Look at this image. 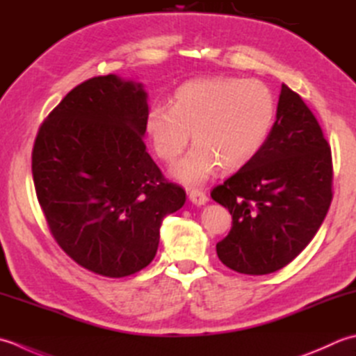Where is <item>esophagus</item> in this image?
Instances as JSON below:
<instances>
[{"instance_id":"obj_1","label":"esophagus","mask_w":356,"mask_h":356,"mask_svg":"<svg viewBox=\"0 0 356 356\" xmlns=\"http://www.w3.org/2000/svg\"><path fill=\"white\" fill-rule=\"evenodd\" d=\"M188 198H191L193 204H197V206L206 204L209 200L207 195L202 191H200V188H191V191H188Z\"/></svg>"}]
</instances>
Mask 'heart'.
Returning a JSON list of instances; mask_svg holds the SVG:
<instances>
[{
	"label": "heart",
	"mask_w": 356,
	"mask_h": 356,
	"mask_svg": "<svg viewBox=\"0 0 356 356\" xmlns=\"http://www.w3.org/2000/svg\"><path fill=\"white\" fill-rule=\"evenodd\" d=\"M277 99L269 86L255 78H198L181 84L169 106L149 107L144 129L155 154L173 163L195 146L173 169L186 184H201L220 168L241 169L255 158L269 136Z\"/></svg>",
	"instance_id": "b5f03b06"
}]
</instances>
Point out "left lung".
I'll return each instance as SVG.
<instances>
[{
    "mask_svg": "<svg viewBox=\"0 0 356 356\" xmlns=\"http://www.w3.org/2000/svg\"><path fill=\"white\" fill-rule=\"evenodd\" d=\"M332 152L302 98L281 86L277 121L259 154L213 187L232 229L216 244L224 266L266 275L293 261L320 229L332 202Z\"/></svg>",
    "mask_w": 356,
    "mask_h": 356,
    "instance_id": "left-lung-1",
    "label": "left lung"
}]
</instances>
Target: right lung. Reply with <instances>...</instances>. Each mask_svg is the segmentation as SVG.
<instances>
[{"mask_svg":"<svg viewBox=\"0 0 356 356\" xmlns=\"http://www.w3.org/2000/svg\"><path fill=\"white\" fill-rule=\"evenodd\" d=\"M143 84L117 75L78 84L36 135V198L58 245L84 269L122 278L152 263L165 215L186 191L164 178L143 136Z\"/></svg>","mask_w":356,"mask_h":356,"instance_id":"1","label":"right lung"}]
</instances>
